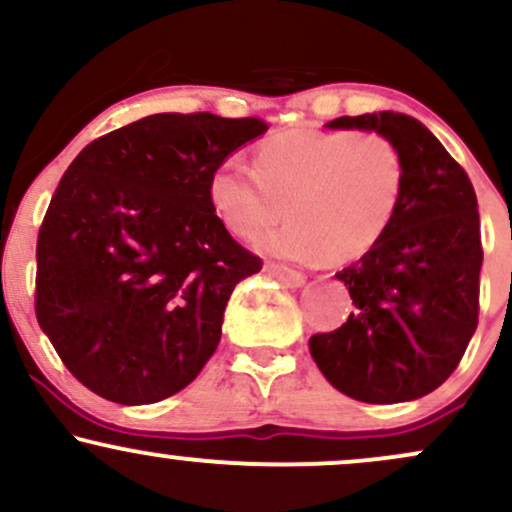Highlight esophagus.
Masks as SVG:
<instances>
[{
    "instance_id": "esophagus-1",
    "label": "esophagus",
    "mask_w": 512,
    "mask_h": 512,
    "mask_svg": "<svg viewBox=\"0 0 512 512\" xmlns=\"http://www.w3.org/2000/svg\"><path fill=\"white\" fill-rule=\"evenodd\" d=\"M264 272H267L269 276H274V279H279L284 286H291V289H298V286L305 284V274L303 272H296V269L284 267V264L267 262V264H264Z\"/></svg>"
}]
</instances>
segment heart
<instances>
[{
  "instance_id": "obj_1",
  "label": "heart",
  "mask_w": 512,
  "mask_h": 512,
  "mask_svg": "<svg viewBox=\"0 0 512 512\" xmlns=\"http://www.w3.org/2000/svg\"><path fill=\"white\" fill-rule=\"evenodd\" d=\"M407 192V161L395 139L375 129L296 127L264 139L252 170L221 163L209 202L228 233L255 240L293 262H354L395 226Z\"/></svg>"
}]
</instances>
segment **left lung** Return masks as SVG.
<instances>
[{
  "instance_id": "obj_1",
  "label": "left lung",
  "mask_w": 512,
  "mask_h": 512,
  "mask_svg": "<svg viewBox=\"0 0 512 512\" xmlns=\"http://www.w3.org/2000/svg\"><path fill=\"white\" fill-rule=\"evenodd\" d=\"M332 129H375L407 161V192L390 233L337 272L354 313L310 337L317 368L344 395L368 404L424 397L460 366L479 322L484 262L472 180L414 117H337Z\"/></svg>"
}]
</instances>
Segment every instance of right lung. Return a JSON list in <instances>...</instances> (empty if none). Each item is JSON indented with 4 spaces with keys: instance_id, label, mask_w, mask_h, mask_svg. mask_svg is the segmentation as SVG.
I'll return each instance as SVG.
<instances>
[{
    "instance_id": "right-lung-1",
    "label": "right lung",
    "mask_w": 512,
    "mask_h": 512,
    "mask_svg": "<svg viewBox=\"0 0 512 512\" xmlns=\"http://www.w3.org/2000/svg\"><path fill=\"white\" fill-rule=\"evenodd\" d=\"M260 117L158 113L93 139L38 231L35 315L69 373L117 404L197 378L238 281L262 260L223 228L209 178Z\"/></svg>"
}]
</instances>
